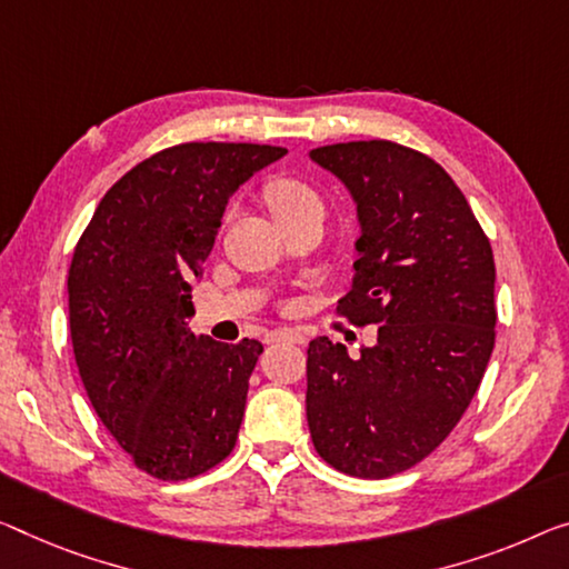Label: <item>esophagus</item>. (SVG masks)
<instances>
[{"label":"esophagus","mask_w":569,"mask_h":569,"mask_svg":"<svg viewBox=\"0 0 569 569\" xmlns=\"http://www.w3.org/2000/svg\"><path fill=\"white\" fill-rule=\"evenodd\" d=\"M267 343H305V338L300 330H292V328H277L272 333H267Z\"/></svg>","instance_id":"obj_1"}]
</instances>
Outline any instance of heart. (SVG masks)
<instances>
[{
    "label": "heart",
    "instance_id": "1",
    "mask_svg": "<svg viewBox=\"0 0 569 569\" xmlns=\"http://www.w3.org/2000/svg\"><path fill=\"white\" fill-rule=\"evenodd\" d=\"M264 200L277 223H287L312 208H322L318 190L300 178H272L264 186Z\"/></svg>",
    "mask_w": 569,
    "mask_h": 569
}]
</instances>
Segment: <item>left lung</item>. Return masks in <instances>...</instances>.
I'll use <instances>...</instances> for the list:
<instances>
[{
	"instance_id": "1",
	"label": "left lung",
	"mask_w": 569,
	"mask_h": 569,
	"mask_svg": "<svg viewBox=\"0 0 569 569\" xmlns=\"http://www.w3.org/2000/svg\"><path fill=\"white\" fill-rule=\"evenodd\" d=\"M310 157L351 190L361 218L356 279L336 312L379 326L373 348H308L310 437L353 478L381 480L425 460L466 415L496 343L491 241L432 157L389 139Z\"/></svg>"
}]
</instances>
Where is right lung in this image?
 <instances>
[{
    "instance_id": "add662e5",
    "label": "right lung",
    "mask_w": 569,
    "mask_h": 569,
    "mask_svg": "<svg viewBox=\"0 0 569 569\" xmlns=\"http://www.w3.org/2000/svg\"><path fill=\"white\" fill-rule=\"evenodd\" d=\"M287 150L182 142L147 157L101 198L68 269L78 373L103 427L139 470L203 476L231 456L259 340L190 333L229 196Z\"/></svg>"
}]
</instances>
